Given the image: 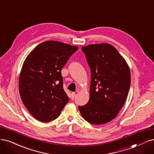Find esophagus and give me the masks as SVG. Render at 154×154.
Returning a JSON list of instances; mask_svg holds the SVG:
<instances>
[{"mask_svg":"<svg viewBox=\"0 0 154 154\" xmlns=\"http://www.w3.org/2000/svg\"><path fill=\"white\" fill-rule=\"evenodd\" d=\"M75 95H76V94L74 92H72L71 93V99L72 100H73L74 98V97H75Z\"/></svg>","mask_w":154,"mask_h":154,"instance_id":"obj_1","label":"esophagus"}]
</instances>
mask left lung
Returning <instances> with one entry per match:
<instances>
[{
  "mask_svg": "<svg viewBox=\"0 0 154 154\" xmlns=\"http://www.w3.org/2000/svg\"><path fill=\"white\" fill-rule=\"evenodd\" d=\"M82 50L90 67L91 80L89 100L78 109L91 124L107 123L117 116L127 100L131 82L129 67L110 44H91Z\"/></svg>",
  "mask_w": 154,
  "mask_h": 154,
  "instance_id": "8db88e82",
  "label": "left lung"
}]
</instances>
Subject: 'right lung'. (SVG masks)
Here are the masks:
<instances>
[{"label":"right lung","mask_w":154,"mask_h":154,"mask_svg":"<svg viewBox=\"0 0 154 154\" xmlns=\"http://www.w3.org/2000/svg\"><path fill=\"white\" fill-rule=\"evenodd\" d=\"M77 46L45 41L35 48L23 63L18 88L29 112L43 123L57 119L69 100L63 88L62 69Z\"/></svg>","instance_id":"1"}]
</instances>
